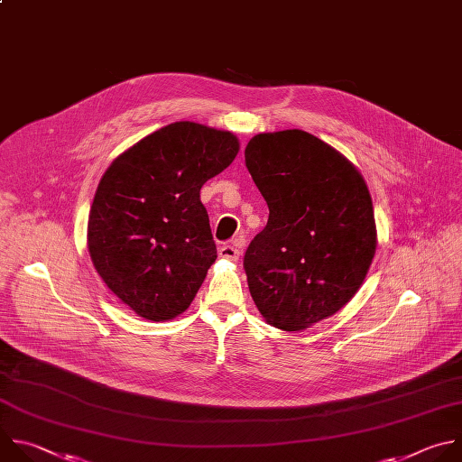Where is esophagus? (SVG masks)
I'll list each match as a JSON object with an SVG mask.
<instances>
[{
	"mask_svg": "<svg viewBox=\"0 0 462 462\" xmlns=\"http://www.w3.org/2000/svg\"><path fill=\"white\" fill-rule=\"evenodd\" d=\"M218 254H220L222 258H226V260H233V262H236V260L240 258V249H238V247H235V245L226 244V245H222V247L218 249Z\"/></svg>",
	"mask_w": 462,
	"mask_h": 462,
	"instance_id": "1",
	"label": "esophagus"
}]
</instances>
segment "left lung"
<instances>
[{"instance_id":"left-lung-1","label":"left lung","mask_w":462,"mask_h":462,"mask_svg":"<svg viewBox=\"0 0 462 462\" xmlns=\"http://www.w3.org/2000/svg\"><path fill=\"white\" fill-rule=\"evenodd\" d=\"M245 167L269 208L244 269L267 324L299 331L344 308L377 247L360 172L317 136L291 129L249 140Z\"/></svg>"}]
</instances>
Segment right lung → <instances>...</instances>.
Segmentation results:
<instances>
[{"mask_svg": "<svg viewBox=\"0 0 462 462\" xmlns=\"http://www.w3.org/2000/svg\"><path fill=\"white\" fill-rule=\"evenodd\" d=\"M238 140L174 122L140 140L106 171L88 215V253L107 288L136 315L186 311L217 260L204 183L236 156Z\"/></svg>", "mask_w": 462, "mask_h": 462, "instance_id": "1", "label": "right lung"}]
</instances>
